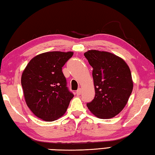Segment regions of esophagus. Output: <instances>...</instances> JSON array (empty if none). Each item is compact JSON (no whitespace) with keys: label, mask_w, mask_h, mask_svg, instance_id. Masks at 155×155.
<instances>
[{"label":"esophagus","mask_w":155,"mask_h":155,"mask_svg":"<svg viewBox=\"0 0 155 155\" xmlns=\"http://www.w3.org/2000/svg\"><path fill=\"white\" fill-rule=\"evenodd\" d=\"M76 94H77V95H78V96L80 95V94H82V89H81V88L78 89V90L76 91Z\"/></svg>","instance_id":"34e87169"}]
</instances>
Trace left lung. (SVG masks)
<instances>
[{"label":"left lung","instance_id":"1","mask_svg":"<svg viewBox=\"0 0 155 155\" xmlns=\"http://www.w3.org/2000/svg\"><path fill=\"white\" fill-rule=\"evenodd\" d=\"M93 68L95 96L87 107L97 118L109 119L125 107L134 88L131 73L124 60L108 51L91 50L84 53Z\"/></svg>","mask_w":155,"mask_h":155}]
</instances>
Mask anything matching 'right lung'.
<instances>
[{"label":"right lung","mask_w":155,"mask_h":155,"mask_svg":"<svg viewBox=\"0 0 155 155\" xmlns=\"http://www.w3.org/2000/svg\"><path fill=\"white\" fill-rule=\"evenodd\" d=\"M73 51H54L38 54L23 71L21 84L26 104L43 120L51 122L66 112L74 95L67 87L62 67Z\"/></svg>","instance_id":"right-lung-1"}]
</instances>
